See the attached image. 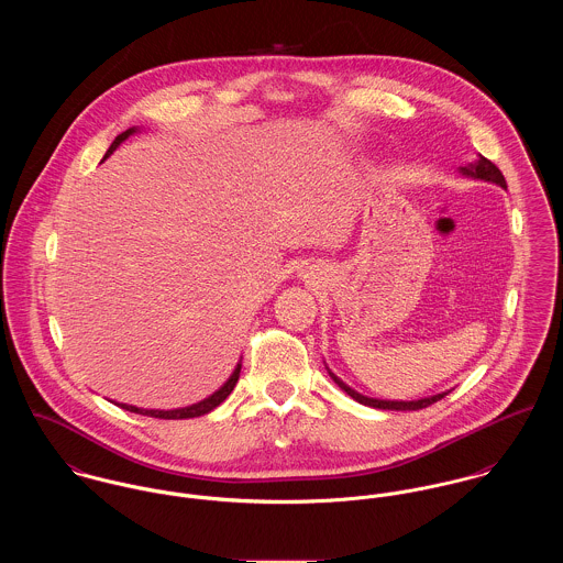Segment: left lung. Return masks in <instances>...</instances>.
<instances>
[{
	"instance_id": "obj_1",
	"label": "left lung",
	"mask_w": 563,
	"mask_h": 563,
	"mask_svg": "<svg viewBox=\"0 0 563 563\" xmlns=\"http://www.w3.org/2000/svg\"><path fill=\"white\" fill-rule=\"evenodd\" d=\"M464 175H468V177H475V179H483V181H492V184H498L500 188H507V181H505V177H503V173L498 170V166L494 164V162L487 161V158H483L479 156L477 161L473 162V164H468V166H462L460 168ZM329 371V368H327ZM329 375H331V379L351 397V399H355L357 402H362V405H368V407H377V409H397V411H413V409H422V407H429V405H433V402L440 401V399H444L449 393H442V395H433V397H427V399H418V401H379V399H368V397H364V395H360V393H355L353 388H349L342 379H338L331 371H329Z\"/></svg>"
}]
</instances>
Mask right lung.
I'll use <instances>...</instances> for the list:
<instances>
[{"label": "right lung", "instance_id": "obj_1", "mask_svg": "<svg viewBox=\"0 0 563 563\" xmlns=\"http://www.w3.org/2000/svg\"><path fill=\"white\" fill-rule=\"evenodd\" d=\"M136 132V128H130V130H125L123 134H119L114 141H112V145H110V150L106 152V156H103V161L128 139V136H132ZM241 362H239V366L234 368V373L230 375V379L214 393V395H210L208 399H203V401L195 402V405H188V407H179V409H141V407H134V405H125V402H117L119 407H123V409H128V411H134V413H143V416H152V418H164V420H181V418H197V416H203V413H208V411H212L214 407H219L221 402L225 401L230 395H232V390H234V386H236V382H239V377H241Z\"/></svg>", "mask_w": 563, "mask_h": 563}]
</instances>
